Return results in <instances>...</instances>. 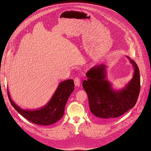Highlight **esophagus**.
I'll return each mask as SVG.
<instances>
[{
	"mask_svg": "<svg viewBox=\"0 0 151 151\" xmlns=\"http://www.w3.org/2000/svg\"><path fill=\"white\" fill-rule=\"evenodd\" d=\"M74 82H75V86H76V87H79V86L80 85V79H79V77L75 78Z\"/></svg>",
	"mask_w": 151,
	"mask_h": 151,
	"instance_id": "obj_1",
	"label": "esophagus"
}]
</instances>
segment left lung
I'll return each mask as SVG.
<instances>
[{"label":"left lung","mask_w":151,"mask_h":151,"mask_svg":"<svg viewBox=\"0 0 151 151\" xmlns=\"http://www.w3.org/2000/svg\"><path fill=\"white\" fill-rule=\"evenodd\" d=\"M133 64L134 73L126 87L118 91L111 88V83L105 79V66L101 64L90 69L82 86L88 97L90 109L93 116L99 119H112L119 117L135 106L140 89V78L136 62L128 57Z\"/></svg>","instance_id":"8db88e82"}]
</instances>
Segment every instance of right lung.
<instances>
[{
	"mask_svg": "<svg viewBox=\"0 0 151 151\" xmlns=\"http://www.w3.org/2000/svg\"><path fill=\"white\" fill-rule=\"evenodd\" d=\"M74 86L73 79L61 82L48 103L45 107L36 111H25L19 108L11 100L8 90V96L11 105L24 118L35 124L49 125L56 122L63 116L64 107L70 95L74 90Z\"/></svg>",
	"mask_w": 151,
	"mask_h": 151,
	"instance_id": "obj_1",
	"label": "right lung"
}]
</instances>
